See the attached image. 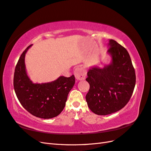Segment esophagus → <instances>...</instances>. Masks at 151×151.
<instances>
[{
    "label": "esophagus",
    "mask_w": 151,
    "mask_h": 151,
    "mask_svg": "<svg viewBox=\"0 0 151 151\" xmlns=\"http://www.w3.org/2000/svg\"><path fill=\"white\" fill-rule=\"evenodd\" d=\"M74 74L76 79L78 80H82L86 78L87 71L86 69H84L83 68L78 67L75 69Z\"/></svg>",
    "instance_id": "34e87169"
}]
</instances>
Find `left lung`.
<instances>
[{
  "mask_svg": "<svg viewBox=\"0 0 151 151\" xmlns=\"http://www.w3.org/2000/svg\"><path fill=\"white\" fill-rule=\"evenodd\" d=\"M111 62L103 68H91L86 79L90 85L86 96L87 106L98 115H107L125 107L136 83V75L128 51L116 41L107 44Z\"/></svg>",
  "mask_w": 151,
  "mask_h": 151,
  "instance_id": "8db88e82",
  "label": "left lung"
}]
</instances>
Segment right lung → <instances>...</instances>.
<instances>
[{
  "label": "right lung",
  "mask_w": 151,
  "mask_h": 151,
  "mask_svg": "<svg viewBox=\"0 0 151 151\" xmlns=\"http://www.w3.org/2000/svg\"><path fill=\"white\" fill-rule=\"evenodd\" d=\"M28 46L19 58L14 73L13 86L17 99L23 107L38 118L50 119L57 116L64 109L70 91L75 83L74 75L63 76L50 82L33 83L28 76L25 56Z\"/></svg>",
  "instance_id": "1"
}]
</instances>
